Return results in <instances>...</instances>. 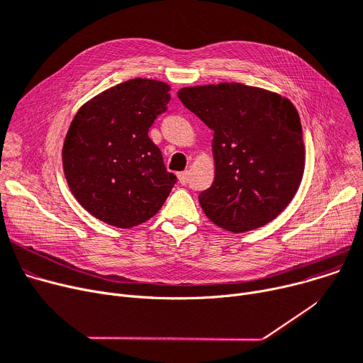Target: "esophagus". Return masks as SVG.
Wrapping results in <instances>:
<instances>
[{"label":"esophagus","instance_id":"obj_1","mask_svg":"<svg viewBox=\"0 0 363 363\" xmlns=\"http://www.w3.org/2000/svg\"><path fill=\"white\" fill-rule=\"evenodd\" d=\"M178 179H179V182H181L182 185H185V184L188 182V172H186V170L179 172V174H178Z\"/></svg>","mask_w":363,"mask_h":363}]
</instances>
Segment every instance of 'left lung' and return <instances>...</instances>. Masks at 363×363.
I'll return each instance as SVG.
<instances>
[{"instance_id":"1","label":"left lung","mask_w":363,"mask_h":363,"mask_svg":"<svg viewBox=\"0 0 363 363\" xmlns=\"http://www.w3.org/2000/svg\"><path fill=\"white\" fill-rule=\"evenodd\" d=\"M178 97L213 130L215 179L199 196L206 216L234 234L274 220L294 199L306 159L293 103L238 82L185 86Z\"/></svg>"}]
</instances>
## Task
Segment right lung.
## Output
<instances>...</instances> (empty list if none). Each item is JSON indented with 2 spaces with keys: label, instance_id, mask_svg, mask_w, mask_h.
<instances>
[{
  "label": "right lung",
  "instance_id": "obj_1",
  "mask_svg": "<svg viewBox=\"0 0 363 363\" xmlns=\"http://www.w3.org/2000/svg\"><path fill=\"white\" fill-rule=\"evenodd\" d=\"M170 86L135 78L86 101L69 126L63 170L78 203L111 226L132 228L155 216L177 177L163 164L148 129L166 110Z\"/></svg>",
  "mask_w": 363,
  "mask_h": 363
}]
</instances>
